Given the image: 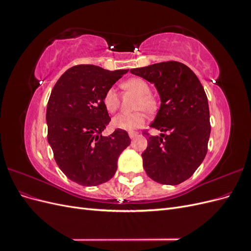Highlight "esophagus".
Returning a JSON list of instances; mask_svg holds the SVG:
<instances>
[{"label": "esophagus", "instance_id": "1", "mask_svg": "<svg viewBox=\"0 0 251 251\" xmlns=\"http://www.w3.org/2000/svg\"><path fill=\"white\" fill-rule=\"evenodd\" d=\"M128 136H130L131 139H134L135 137H137L138 133L137 132H130V133H128Z\"/></svg>", "mask_w": 251, "mask_h": 251}]
</instances>
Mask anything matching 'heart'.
<instances>
[{
	"label": "heart",
	"instance_id": "b5f03b06",
	"mask_svg": "<svg viewBox=\"0 0 251 251\" xmlns=\"http://www.w3.org/2000/svg\"><path fill=\"white\" fill-rule=\"evenodd\" d=\"M121 87L125 90L132 91L138 95L136 100L135 108L151 112L156 109V100L153 95L150 94L149 83L139 77H133L126 79L121 83ZM103 104L109 112H115L119 107V98L116 90L110 88L103 96ZM146 114L143 111L138 110L132 113H119L112 119V125L114 127L124 131H134L136 128L142 126L146 124Z\"/></svg>",
	"mask_w": 251,
	"mask_h": 251
}]
</instances>
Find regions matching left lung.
<instances>
[{"instance_id": "left-lung-1", "label": "left lung", "mask_w": 251, "mask_h": 251, "mask_svg": "<svg viewBox=\"0 0 251 251\" xmlns=\"http://www.w3.org/2000/svg\"><path fill=\"white\" fill-rule=\"evenodd\" d=\"M130 72L154 83L161 101L150 126L162 133L148 138L141 155L143 169L158 183L177 185L192 176L207 153L210 124L204 88L196 74L178 62Z\"/></svg>"}]
</instances>
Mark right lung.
<instances>
[{"label": "right lung", "mask_w": 251, "mask_h": 251, "mask_svg": "<svg viewBox=\"0 0 251 251\" xmlns=\"http://www.w3.org/2000/svg\"><path fill=\"white\" fill-rule=\"evenodd\" d=\"M127 71L74 66L52 89L46 113L48 142L58 168L80 185L109 181L116 173L121 151L130 146L124 130L101 135L111 120L103 96Z\"/></svg>", "instance_id": "add662e5"}]
</instances>
